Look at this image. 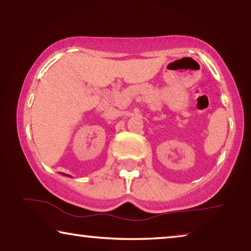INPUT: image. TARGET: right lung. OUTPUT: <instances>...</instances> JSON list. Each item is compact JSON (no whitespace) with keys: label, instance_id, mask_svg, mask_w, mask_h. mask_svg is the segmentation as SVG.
<instances>
[{"label":"right lung","instance_id":"right-lung-1","mask_svg":"<svg viewBox=\"0 0 251 251\" xmlns=\"http://www.w3.org/2000/svg\"><path fill=\"white\" fill-rule=\"evenodd\" d=\"M62 175H63V176H67V177H70V175H66V174H64V173H62Z\"/></svg>","mask_w":251,"mask_h":251}]
</instances>
